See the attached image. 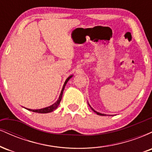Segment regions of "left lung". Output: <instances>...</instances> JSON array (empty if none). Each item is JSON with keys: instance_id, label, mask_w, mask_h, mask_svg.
I'll list each match as a JSON object with an SVG mask.
<instances>
[{"instance_id": "obj_1", "label": "left lung", "mask_w": 152, "mask_h": 152, "mask_svg": "<svg viewBox=\"0 0 152 152\" xmlns=\"http://www.w3.org/2000/svg\"><path fill=\"white\" fill-rule=\"evenodd\" d=\"M88 105H89V104H88ZM89 106H90V107H91V106H90V105H89ZM91 109L93 110V111H94V112H95V113H96V114H98V115H100V116H106L105 114H101V113H99V112H97V111H96L95 110H94V109L93 108H92V107H91Z\"/></svg>"}]
</instances>
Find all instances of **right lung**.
<instances>
[{"label":"right lung","instance_id":"add662e5","mask_svg":"<svg viewBox=\"0 0 152 152\" xmlns=\"http://www.w3.org/2000/svg\"><path fill=\"white\" fill-rule=\"evenodd\" d=\"M73 75H71V76H69L67 78H66L65 83H64V86H63V88H62V90L61 91V94H60V96H59L58 100L56 101L55 103H54L53 104H52L51 106H48V107H46V108H43V109H26L28 110H29V111H34V112H36V113H40V114H46V113H50L51 112V111H54L55 109H57V107H58L59 104H60L61 101V99H62V96H63V92H64V88H65L66 83H67V82L69 81V80L70 79V78L72 77Z\"/></svg>","mask_w":152,"mask_h":152}]
</instances>
